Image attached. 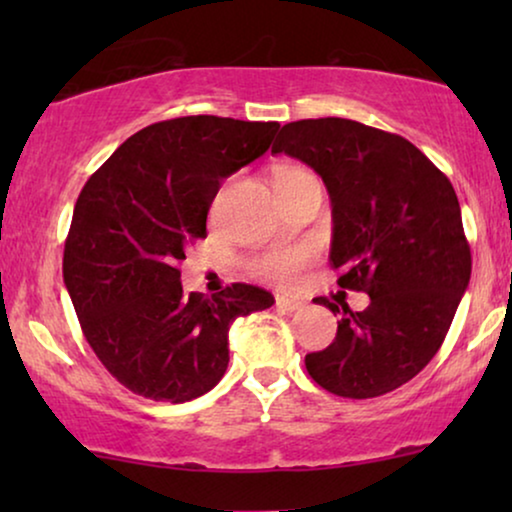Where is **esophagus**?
Segmentation results:
<instances>
[{
  "instance_id": "obj_1",
  "label": "esophagus",
  "mask_w": 512,
  "mask_h": 512,
  "mask_svg": "<svg viewBox=\"0 0 512 512\" xmlns=\"http://www.w3.org/2000/svg\"><path fill=\"white\" fill-rule=\"evenodd\" d=\"M275 305H277L279 312H298V310H303V303H300V300L286 298V296H277Z\"/></svg>"
}]
</instances>
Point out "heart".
Listing matches in <instances>:
<instances>
[{
	"instance_id": "obj_1",
	"label": "heart",
	"mask_w": 512,
	"mask_h": 512,
	"mask_svg": "<svg viewBox=\"0 0 512 512\" xmlns=\"http://www.w3.org/2000/svg\"><path fill=\"white\" fill-rule=\"evenodd\" d=\"M300 174H307L300 167H279L275 172L272 181H282V179H291V177H300ZM305 263V254L303 251L293 249V251H270V254L258 256L254 263H251V270L256 272L261 279H268V282H277V284H289L296 272L300 270V265Z\"/></svg>"
}]
</instances>
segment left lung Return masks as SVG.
Listing matches in <instances>:
<instances>
[{
  "instance_id": "8db88e82",
  "label": "left lung",
  "mask_w": 512,
  "mask_h": 512,
  "mask_svg": "<svg viewBox=\"0 0 512 512\" xmlns=\"http://www.w3.org/2000/svg\"><path fill=\"white\" fill-rule=\"evenodd\" d=\"M272 153L303 160L333 207L331 265L370 305L340 314L335 340L305 356L312 380L375 398L412 380L443 345L471 279V247L450 179L408 139L349 118L286 123Z\"/></svg>"
}]
</instances>
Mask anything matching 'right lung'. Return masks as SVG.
<instances>
[{"instance_id": "obj_1", "label": "right lung", "mask_w": 512, "mask_h": 512, "mask_svg": "<svg viewBox=\"0 0 512 512\" xmlns=\"http://www.w3.org/2000/svg\"><path fill=\"white\" fill-rule=\"evenodd\" d=\"M277 128L219 116L153 123L83 186L62 277L88 345L135 394L170 403L207 394L228 368L230 324L275 303L251 284L186 296L179 263L207 237L221 181L261 158Z\"/></svg>"}]
</instances>
